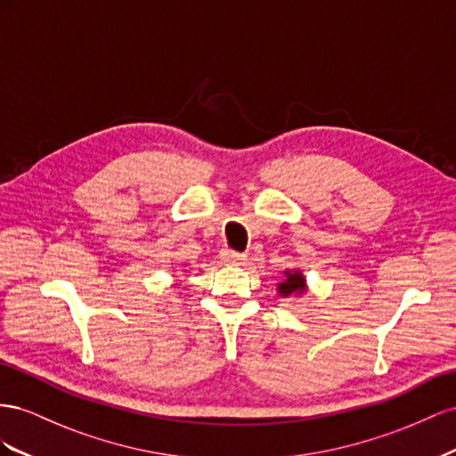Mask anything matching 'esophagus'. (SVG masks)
Here are the masks:
<instances>
[{"label":"esophagus","instance_id":"34e87169","mask_svg":"<svg viewBox=\"0 0 456 456\" xmlns=\"http://www.w3.org/2000/svg\"><path fill=\"white\" fill-rule=\"evenodd\" d=\"M244 259H246V256H244V254H240V252L229 250V248L221 250V262H225V264H231V265H242V264H244Z\"/></svg>","mask_w":456,"mask_h":456}]
</instances>
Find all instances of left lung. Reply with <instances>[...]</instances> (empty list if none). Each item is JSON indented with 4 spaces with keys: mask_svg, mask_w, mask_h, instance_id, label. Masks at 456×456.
<instances>
[{
    "mask_svg": "<svg viewBox=\"0 0 456 456\" xmlns=\"http://www.w3.org/2000/svg\"><path fill=\"white\" fill-rule=\"evenodd\" d=\"M284 281L279 282L281 296H300L305 290V279L300 271H284Z\"/></svg>",
    "mask_w": 456,
    "mask_h": 456,
    "instance_id": "obj_1",
    "label": "left lung"
}]
</instances>
